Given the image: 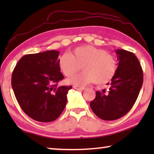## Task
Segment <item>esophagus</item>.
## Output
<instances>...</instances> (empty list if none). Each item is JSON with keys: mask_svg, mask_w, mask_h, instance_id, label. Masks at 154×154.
<instances>
[{"mask_svg": "<svg viewBox=\"0 0 154 154\" xmlns=\"http://www.w3.org/2000/svg\"><path fill=\"white\" fill-rule=\"evenodd\" d=\"M73 88L77 90H83L85 89L84 87H82V86H79V85H74L73 86Z\"/></svg>", "mask_w": 154, "mask_h": 154, "instance_id": "obj_1", "label": "esophagus"}]
</instances>
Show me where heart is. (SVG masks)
<instances>
[{"mask_svg":"<svg viewBox=\"0 0 154 154\" xmlns=\"http://www.w3.org/2000/svg\"><path fill=\"white\" fill-rule=\"evenodd\" d=\"M58 66L66 76L75 74L83 66V73L68 80L70 83L80 85L94 82L98 85L106 84L113 79L117 71L114 57L92 45L80 46L71 54H63L58 59Z\"/></svg>","mask_w":154,"mask_h":154,"instance_id":"heart-1","label":"heart"}]
</instances>
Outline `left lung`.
<instances>
[{
	"label": "left lung",
	"instance_id": "left-lung-1",
	"mask_svg": "<svg viewBox=\"0 0 154 154\" xmlns=\"http://www.w3.org/2000/svg\"><path fill=\"white\" fill-rule=\"evenodd\" d=\"M116 52L118 67L110 87L96 91L95 99L90 103L94 114L104 121L125 116L135 103L143 84L142 66L133 52L125 50Z\"/></svg>",
	"mask_w": 154,
	"mask_h": 154
}]
</instances>
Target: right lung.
Returning <instances> with one entry per match:
<instances>
[{
  "label": "right lung",
  "mask_w": 154,
  "mask_h": 154,
  "mask_svg": "<svg viewBox=\"0 0 154 154\" xmlns=\"http://www.w3.org/2000/svg\"><path fill=\"white\" fill-rule=\"evenodd\" d=\"M60 52L49 50L23 56L12 74V87L23 111L35 121H54L66 106L72 86L57 87L64 79L58 66Z\"/></svg>",
  "instance_id": "obj_1"
}]
</instances>
